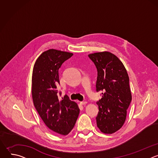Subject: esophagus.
<instances>
[{"mask_svg": "<svg viewBox=\"0 0 158 158\" xmlns=\"http://www.w3.org/2000/svg\"><path fill=\"white\" fill-rule=\"evenodd\" d=\"M80 104L81 105H85L87 104V102L86 101H81V102H80Z\"/></svg>", "mask_w": 158, "mask_h": 158, "instance_id": "34e87169", "label": "esophagus"}]
</instances>
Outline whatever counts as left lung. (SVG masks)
<instances>
[{"mask_svg":"<svg viewBox=\"0 0 158 158\" xmlns=\"http://www.w3.org/2000/svg\"><path fill=\"white\" fill-rule=\"evenodd\" d=\"M88 56L98 70L96 91H102L97 102V126L104 134H112L123 126L132 100L129 76L123 62L111 52H95Z\"/></svg>","mask_w":158,"mask_h":158,"instance_id":"obj_1","label":"left lung"}]
</instances>
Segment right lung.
I'll return each mask as SVG.
<instances>
[{
    "instance_id": "1",
    "label": "right lung",
    "mask_w": 158,
    "mask_h": 158,
    "mask_svg": "<svg viewBox=\"0 0 158 158\" xmlns=\"http://www.w3.org/2000/svg\"><path fill=\"white\" fill-rule=\"evenodd\" d=\"M73 55L53 49L44 51L34 64L32 76V96L38 114L48 128L64 136L74 127L80 111L67 96L59 99L57 89L59 69Z\"/></svg>"
}]
</instances>
